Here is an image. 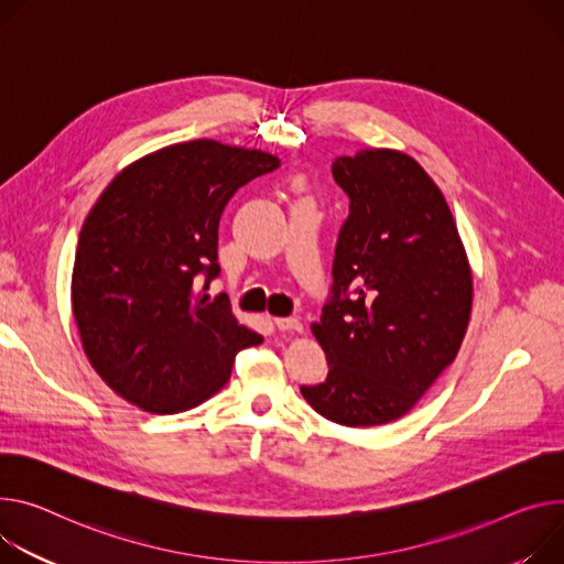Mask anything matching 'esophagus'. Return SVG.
<instances>
[{
    "instance_id": "obj_1",
    "label": "esophagus",
    "mask_w": 564,
    "mask_h": 564,
    "mask_svg": "<svg viewBox=\"0 0 564 564\" xmlns=\"http://www.w3.org/2000/svg\"><path fill=\"white\" fill-rule=\"evenodd\" d=\"M274 326L279 330H288V333H301L303 330V324L296 317H276Z\"/></svg>"
}]
</instances>
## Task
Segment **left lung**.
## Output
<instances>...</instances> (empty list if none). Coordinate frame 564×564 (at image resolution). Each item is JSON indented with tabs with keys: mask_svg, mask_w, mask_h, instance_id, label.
Returning <instances> with one entry per match:
<instances>
[{
	"mask_svg": "<svg viewBox=\"0 0 564 564\" xmlns=\"http://www.w3.org/2000/svg\"><path fill=\"white\" fill-rule=\"evenodd\" d=\"M350 199L333 261V296L313 335L328 360L301 395L346 427L412 409L454 362L473 311V272L452 212L425 169L400 150L333 162Z\"/></svg>",
	"mask_w": 564,
	"mask_h": 564,
	"instance_id": "obj_1",
	"label": "left lung"
}]
</instances>
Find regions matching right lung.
<instances>
[{"label":"right lung","mask_w":564,"mask_h":564,"mask_svg":"<svg viewBox=\"0 0 564 564\" xmlns=\"http://www.w3.org/2000/svg\"><path fill=\"white\" fill-rule=\"evenodd\" d=\"M279 164L214 139L173 143L126 166L85 218L72 272L80 341L94 371L143 412L197 406L227 384L238 350L263 341L207 290L227 202Z\"/></svg>","instance_id":"obj_1"}]
</instances>
